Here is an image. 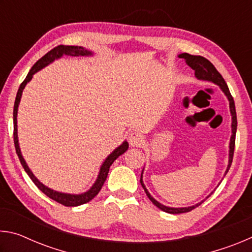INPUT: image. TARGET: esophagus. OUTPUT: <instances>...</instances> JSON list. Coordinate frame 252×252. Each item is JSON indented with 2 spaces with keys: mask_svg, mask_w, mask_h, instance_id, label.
<instances>
[{
  "mask_svg": "<svg viewBox=\"0 0 252 252\" xmlns=\"http://www.w3.org/2000/svg\"><path fill=\"white\" fill-rule=\"evenodd\" d=\"M127 140H129V143L132 147H138L143 141V136L138 133V132H131L127 136Z\"/></svg>",
  "mask_w": 252,
  "mask_h": 252,
  "instance_id": "1",
  "label": "esophagus"
}]
</instances>
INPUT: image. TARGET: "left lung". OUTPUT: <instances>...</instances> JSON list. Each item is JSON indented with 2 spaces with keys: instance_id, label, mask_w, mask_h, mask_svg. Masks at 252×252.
I'll return each mask as SVG.
<instances>
[{
  "instance_id": "left-lung-1",
  "label": "left lung",
  "mask_w": 252,
  "mask_h": 252,
  "mask_svg": "<svg viewBox=\"0 0 252 252\" xmlns=\"http://www.w3.org/2000/svg\"><path fill=\"white\" fill-rule=\"evenodd\" d=\"M180 59H183L186 61V63L188 65H189L191 69H193L194 72V75L195 78L198 80H201V81H208V82H211L213 84L218 85V87L221 89V91L224 93V95L227 96V99L229 101V109H230V114H231V136H230V142H229V159H228V165H227V169H225L224 171V176L227 174V172L229 171L230 167H231V163H232V158H233V151H234V141H236V132H237V114H236V106H234V101H233V97L231 95V93L229 91V88L227 83H225L224 79L222 78V75H221L217 69L215 67V65L212 64V63L207 60L206 58L203 57H200V55H191V54H188V53H181L178 55ZM144 170V168H143ZM143 170H142V173H141V178H140V182H141V186L146 191V193L148 195V198L151 200V202L155 204L156 207H158L160 209V210L164 211V212H168V213H172V215H178V213H185V212H189L191 210H193L194 208L199 207L200 204H201L204 200L207 198L210 197V195L213 193L211 192L210 194L208 195L206 199H203L202 201H200L198 203L193 204V206H190V207H182V208H173V207H167L164 206V204L160 203L159 201H157V200L152 197L149 192L148 189L144 186L143 183ZM223 176V177H224ZM220 185V183H219Z\"/></svg>"
}]
</instances>
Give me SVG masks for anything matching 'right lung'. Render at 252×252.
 <instances>
[{
    "mask_svg": "<svg viewBox=\"0 0 252 252\" xmlns=\"http://www.w3.org/2000/svg\"><path fill=\"white\" fill-rule=\"evenodd\" d=\"M63 55H66V57H92L93 52L90 50H87L83 46H78V45H59L57 48H54L53 50H51L50 52L46 53L44 57H42L39 61H37L35 64L32 66V69L30 70V72L27 75V78L21 83L18 94H16L15 97V102H14V110H13V122H14V146H15V150L16 153H18V157L20 159L21 164L24 168L25 172L28 173V176L31 178V180L34 182L39 189L43 192L44 194L48 195L49 198L53 199L54 201H57L59 203L63 204L65 207H78L81 206V204H84L95 197V195L99 193V191L101 190L102 186H103L104 181L106 180V177H108L109 170L111 164L113 163L114 160L117 158L120 157L121 155H123L129 148V143H127L126 140L123 141L120 146L118 148L114 149V150L110 153V155L105 158V160L102 162L100 170H99V174H97L96 180L93 183L92 187L89 189L88 191H85L83 193H65V192H60V191L53 190L51 188L46 187L45 185H43L39 179H37L35 176H34L33 172L31 171V169L29 168V165L25 162L24 158L22 156V152H21L20 149V143H19V135H18V110H19V105H20V101L21 97H22V93L30 81L32 80L33 75L39 72L40 70L43 69L46 65H49L50 63L54 62L55 60L61 59Z\"/></svg>",
    "mask_w": 252,
    "mask_h": 252,
    "instance_id": "obj_1",
    "label": "right lung"
}]
</instances>
